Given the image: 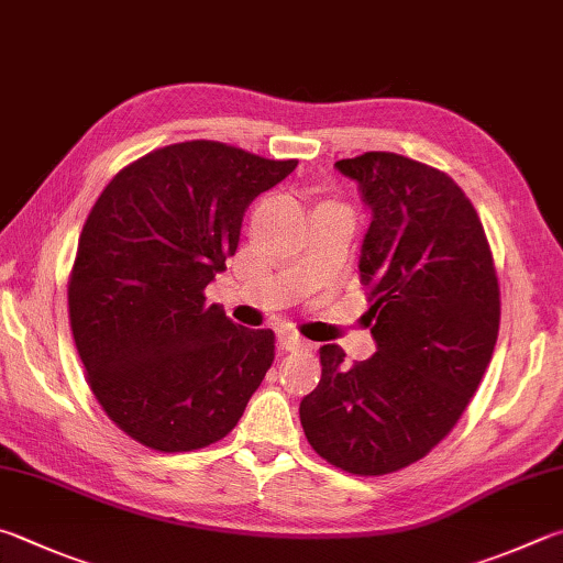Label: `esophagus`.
<instances>
[{"label":"esophagus","mask_w":563,"mask_h":563,"mask_svg":"<svg viewBox=\"0 0 563 563\" xmlns=\"http://www.w3.org/2000/svg\"><path fill=\"white\" fill-rule=\"evenodd\" d=\"M278 344H280V350H285V352H298V350H308V346H310L300 334H295L290 330L278 332Z\"/></svg>","instance_id":"1"}]
</instances>
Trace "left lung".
<instances>
[{"label": "left lung", "instance_id": "left-lung-1", "mask_svg": "<svg viewBox=\"0 0 563 563\" xmlns=\"http://www.w3.org/2000/svg\"><path fill=\"white\" fill-rule=\"evenodd\" d=\"M372 223L360 255L376 354L344 366L320 346L322 379L300 401L314 453L352 475H388L453 431L493 360L499 283L473 201L445 175L396 152L334 165Z\"/></svg>", "mask_w": 563, "mask_h": 563}]
</instances>
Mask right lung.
I'll use <instances>...</instances> for the list:
<instances>
[{"label":"right lung","instance_id":"1","mask_svg":"<svg viewBox=\"0 0 563 563\" xmlns=\"http://www.w3.org/2000/svg\"><path fill=\"white\" fill-rule=\"evenodd\" d=\"M295 167L189 140L130 162L100 191L70 268L68 317L90 391L132 441L199 451L246 411L275 334L233 324L203 290L236 253L249 203Z\"/></svg>","mask_w":563,"mask_h":563}]
</instances>
